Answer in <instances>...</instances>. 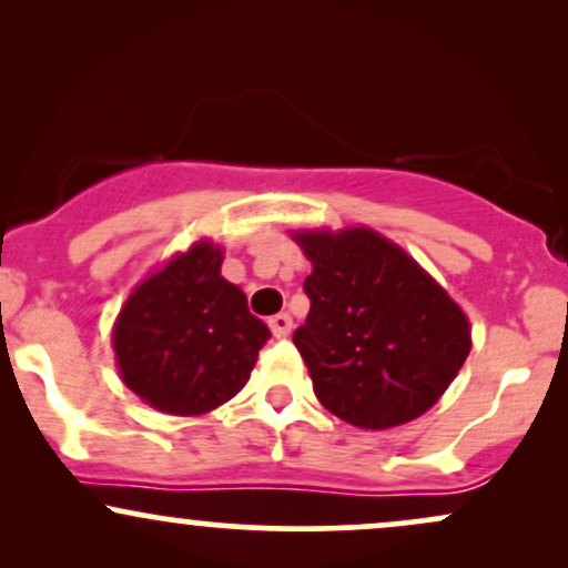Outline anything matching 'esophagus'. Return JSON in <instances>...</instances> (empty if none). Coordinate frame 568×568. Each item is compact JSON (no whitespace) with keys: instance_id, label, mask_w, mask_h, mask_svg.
<instances>
[{"instance_id":"1","label":"esophagus","mask_w":568,"mask_h":568,"mask_svg":"<svg viewBox=\"0 0 568 568\" xmlns=\"http://www.w3.org/2000/svg\"><path fill=\"white\" fill-rule=\"evenodd\" d=\"M270 328H272V334H275L277 338H285V336L291 334V328H293L291 315H285V312H280V315L270 317Z\"/></svg>"}]
</instances>
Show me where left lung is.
<instances>
[{
  "instance_id": "1",
  "label": "left lung",
  "mask_w": 568,
  "mask_h": 568,
  "mask_svg": "<svg viewBox=\"0 0 568 568\" xmlns=\"http://www.w3.org/2000/svg\"><path fill=\"white\" fill-rule=\"evenodd\" d=\"M293 240L312 262L310 315L293 344L317 400L363 429L406 425L433 408L473 347L459 304L368 226Z\"/></svg>"
}]
</instances>
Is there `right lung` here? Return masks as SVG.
<instances>
[{"label": "right lung", "mask_w": 568, "mask_h": 568, "mask_svg": "<svg viewBox=\"0 0 568 568\" xmlns=\"http://www.w3.org/2000/svg\"><path fill=\"white\" fill-rule=\"evenodd\" d=\"M221 262L211 240L194 243L143 280L114 323L122 382L162 414L197 416L230 400L272 336Z\"/></svg>", "instance_id": "obj_1"}]
</instances>
